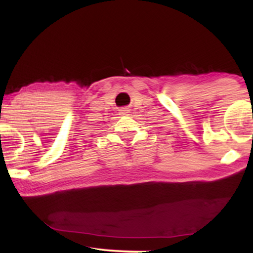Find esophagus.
Returning <instances> with one entry per match:
<instances>
[{"label":"esophagus","mask_w":253,"mask_h":253,"mask_svg":"<svg viewBox=\"0 0 253 253\" xmlns=\"http://www.w3.org/2000/svg\"><path fill=\"white\" fill-rule=\"evenodd\" d=\"M127 112H129L127 109H122L121 110V114H122V115H127Z\"/></svg>","instance_id":"esophagus-1"}]
</instances>
